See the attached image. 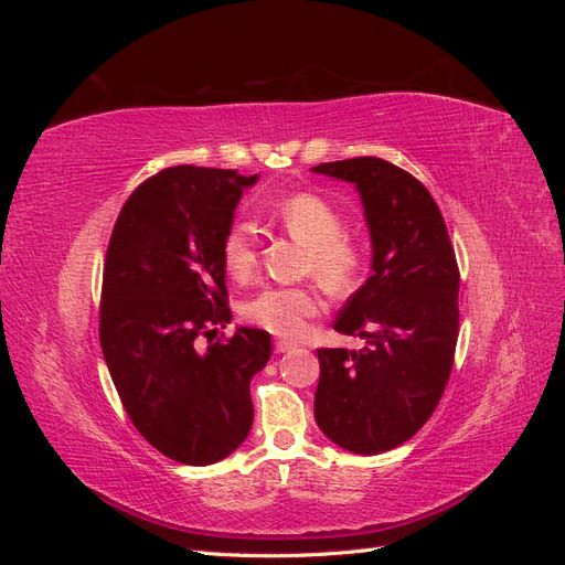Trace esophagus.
<instances>
[{
	"mask_svg": "<svg viewBox=\"0 0 565 565\" xmlns=\"http://www.w3.org/2000/svg\"><path fill=\"white\" fill-rule=\"evenodd\" d=\"M297 344L295 341H287V339H278L276 341V353H285V351H292Z\"/></svg>",
	"mask_w": 565,
	"mask_h": 565,
	"instance_id": "1",
	"label": "esophagus"
}]
</instances>
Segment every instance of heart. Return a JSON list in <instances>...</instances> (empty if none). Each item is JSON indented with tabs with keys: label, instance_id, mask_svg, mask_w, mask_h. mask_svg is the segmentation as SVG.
Listing matches in <instances>:
<instances>
[{
	"label": "heart",
	"instance_id": "b5f03b06",
	"mask_svg": "<svg viewBox=\"0 0 565 565\" xmlns=\"http://www.w3.org/2000/svg\"><path fill=\"white\" fill-rule=\"evenodd\" d=\"M278 224L309 247L306 270L316 276L332 295H347L355 285L363 266L358 243L344 235V218L332 202L318 193H295L276 210ZM221 262L228 276L247 282L259 266V237L247 221H237L221 243ZM324 306L316 285H270L245 303V318L256 328L278 337H299L306 322L316 318Z\"/></svg>",
	"mask_w": 565,
	"mask_h": 565
}]
</instances>
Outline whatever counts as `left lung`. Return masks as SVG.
Segmentation results:
<instances>
[{
	"instance_id": "obj_1",
	"label": "left lung",
	"mask_w": 565,
	"mask_h": 565,
	"mask_svg": "<svg viewBox=\"0 0 565 565\" xmlns=\"http://www.w3.org/2000/svg\"><path fill=\"white\" fill-rule=\"evenodd\" d=\"M355 183L372 235V276L334 322L367 347L318 349L316 422L339 448L380 455L429 422L448 386L459 334V268L436 200L382 158L322 162Z\"/></svg>"
}]
</instances>
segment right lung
I'll return each mask as SVG.
<instances>
[{
	"mask_svg": "<svg viewBox=\"0 0 565 565\" xmlns=\"http://www.w3.org/2000/svg\"><path fill=\"white\" fill-rule=\"evenodd\" d=\"M254 181L167 167L129 195L108 243L100 349L136 431L181 465H214L247 438L249 382L273 351L270 334L252 328L212 341L231 322L221 243Z\"/></svg>",
	"mask_w": 565,
	"mask_h": 565,
	"instance_id": "add662e5",
	"label": "right lung"
}]
</instances>
